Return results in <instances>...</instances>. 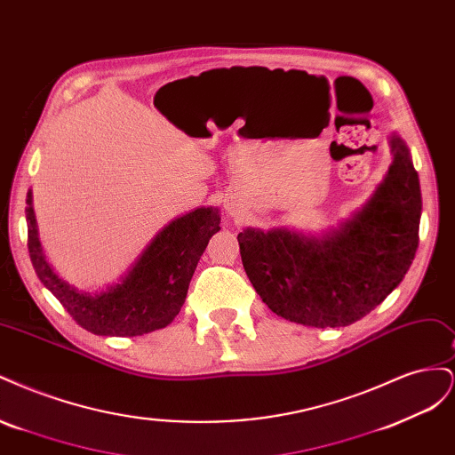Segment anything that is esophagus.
<instances>
[{"instance_id": "1", "label": "esophagus", "mask_w": 455, "mask_h": 455, "mask_svg": "<svg viewBox=\"0 0 455 455\" xmlns=\"http://www.w3.org/2000/svg\"><path fill=\"white\" fill-rule=\"evenodd\" d=\"M228 211H229V209H228ZM229 214H233V212H231V211H229Z\"/></svg>"}]
</instances>
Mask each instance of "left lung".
<instances>
[{
    "instance_id": "obj_1",
    "label": "left lung",
    "mask_w": 455,
    "mask_h": 455,
    "mask_svg": "<svg viewBox=\"0 0 455 455\" xmlns=\"http://www.w3.org/2000/svg\"><path fill=\"white\" fill-rule=\"evenodd\" d=\"M393 161L370 199L323 233L243 229V267L261 301L304 326H347L401 284L419 243L421 189L406 142L389 136Z\"/></svg>"
}]
</instances>
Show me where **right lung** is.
I'll list each match as a JSON object with an SVG mask.
<instances>
[{"mask_svg": "<svg viewBox=\"0 0 455 455\" xmlns=\"http://www.w3.org/2000/svg\"><path fill=\"white\" fill-rule=\"evenodd\" d=\"M26 204L28 251L39 281L81 328L96 336H144L171 324L184 306L206 244L220 231V211L199 206L159 229L116 284L100 292H84L49 266L37 233L32 189Z\"/></svg>", "mask_w": 455, "mask_h": 455, "instance_id": "add662e5", "label": "right lung"}]
</instances>
